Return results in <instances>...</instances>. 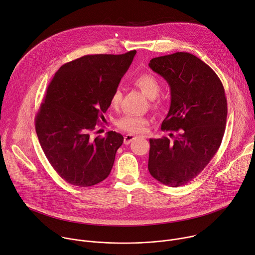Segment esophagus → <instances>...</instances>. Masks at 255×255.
I'll return each mask as SVG.
<instances>
[{
    "instance_id": "1",
    "label": "esophagus",
    "mask_w": 255,
    "mask_h": 255,
    "mask_svg": "<svg viewBox=\"0 0 255 255\" xmlns=\"http://www.w3.org/2000/svg\"><path fill=\"white\" fill-rule=\"evenodd\" d=\"M136 136L135 135H133V134H126L125 136H124V143L125 144H129L134 138H135Z\"/></svg>"
}]
</instances>
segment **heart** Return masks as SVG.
Masks as SVG:
<instances>
[{
    "label": "heart",
    "mask_w": 255,
    "mask_h": 255,
    "mask_svg": "<svg viewBox=\"0 0 255 255\" xmlns=\"http://www.w3.org/2000/svg\"><path fill=\"white\" fill-rule=\"evenodd\" d=\"M133 84L139 88L143 94L152 99V105L157 107L159 105L155 98L159 94L160 83L158 79L151 73H141L135 76L132 80ZM122 99V91L119 88H116L110 98V104L112 107H117ZM148 123V119L144 116L136 115H125L117 121V126L128 133H141L144 130L145 125Z\"/></svg>",
    "instance_id": "b5f03b06"
}]
</instances>
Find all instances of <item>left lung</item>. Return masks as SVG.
Here are the masks:
<instances>
[{
  "instance_id": "1",
  "label": "left lung",
  "mask_w": 255,
  "mask_h": 255,
  "mask_svg": "<svg viewBox=\"0 0 255 255\" xmlns=\"http://www.w3.org/2000/svg\"><path fill=\"white\" fill-rule=\"evenodd\" d=\"M148 65L171 88L170 110L160 129L177 133L174 141L149 139L148 171L160 183L179 187L202 172L222 143L228 114L225 89L213 69L189 53L153 58Z\"/></svg>"
}]
</instances>
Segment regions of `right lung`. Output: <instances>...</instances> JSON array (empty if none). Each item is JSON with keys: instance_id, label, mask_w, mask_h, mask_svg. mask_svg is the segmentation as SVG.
Listing matches in <instances>:
<instances>
[{"instance_id": "right-lung-1", "label": "right lung", "mask_w": 255, "mask_h": 255, "mask_svg": "<svg viewBox=\"0 0 255 255\" xmlns=\"http://www.w3.org/2000/svg\"><path fill=\"white\" fill-rule=\"evenodd\" d=\"M135 54L83 56L61 66L48 85L35 131L51 166L67 183L89 187L110 175L124 137L109 131L94 139L90 134Z\"/></svg>"}]
</instances>
